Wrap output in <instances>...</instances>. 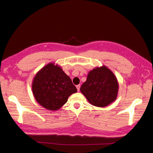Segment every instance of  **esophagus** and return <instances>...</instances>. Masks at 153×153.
I'll list each match as a JSON object with an SVG mask.
<instances>
[{
    "label": "esophagus",
    "mask_w": 153,
    "mask_h": 153,
    "mask_svg": "<svg viewBox=\"0 0 153 153\" xmlns=\"http://www.w3.org/2000/svg\"><path fill=\"white\" fill-rule=\"evenodd\" d=\"M76 88H77V91H79L80 88V85H76Z\"/></svg>",
    "instance_id": "1"
}]
</instances>
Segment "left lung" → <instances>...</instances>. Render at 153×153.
<instances>
[{"label": "left lung", "mask_w": 153, "mask_h": 153, "mask_svg": "<svg viewBox=\"0 0 153 153\" xmlns=\"http://www.w3.org/2000/svg\"><path fill=\"white\" fill-rule=\"evenodd\" d=\"M118 88V82L114 73L102 65L88 73L87 80L80 90L91 105L104 107L116 100Z\"/></svg>", "instance_id": "obj_1"}]
</instances>
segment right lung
Listing matches in <instances>:
<instances>
[{
	"label": "right lung",
	"instance_id": "add662e5",
	"mask_svg": "<svg viewBox=\"0 0 153 153\" xmlns=\"http://www.w3.org/2000/svg\"><path fill=\"white\" fill-rule=\"evenodd\" d=\"M32 93L36 102L49 110L60 108L76 87L61 66L51 62L39 70L33 77Z\"/></svg>",
	"mask_w": 153,
	"mask_h": 153
}]
</instances>
